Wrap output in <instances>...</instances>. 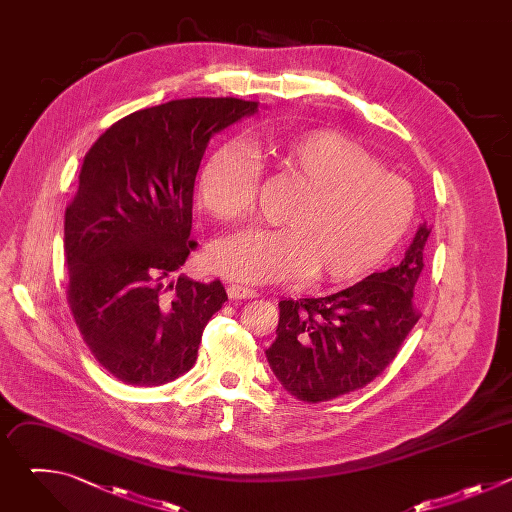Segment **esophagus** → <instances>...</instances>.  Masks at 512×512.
<instances>
[{"mask_svg":"<svg viewBox=\"0 0 512 512\" xmlns=\"http://www.w3.org/2000/svg\"><path fill=\"white\" fill-rule=\"evenodd\" d=\"M227 294H229L231 300H249V298H255V296H257V289H251V287L233 283V285L227 287Z\"/></svg>","mask_w":512,"mask_h":512,"instance_id":"1","label":"esophagus"}]
</instances>
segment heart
I'll return each instance as SVG.
<instances>
[{
	"instance_id": "obj_1",
	"label": "heart",
	"mask_w": 512,
	"mask_h": 512,
	"mask_svg": "<svg viewBox=\"0 0 512 512\" xmlns=\"http://www.w3.org/2000/svg\"><path fill=\"white\" fill-rule=\"evenodd\" d=\"M253 150L304 190L283 212L285 227L245 229L210 249V265L227 277L251 283L302 275L320 283L358 279L393 251L413 221L411 184L336 131L265 135ZM257 184L255 156L225 145L204 164L198 198L216 221L237 223L253 210Z\"/></svg>"
}]
</instances>
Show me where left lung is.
I'll use <instances>...</instances> for the list:
<instances>
[{"mask_svg":"<svg viewBox=\"0 0 512 512\" xmlns=\"http://www.w3.org/2000/svg\"><path fill=\"white\" fill-rule=\"evenodd\" d=\"M431 229L421 225L403 261L326 298L279 302L277 338L265 350L281 387L306 403L369 385L419 320L413 289Z\"/></svg>","mask_w":512,"mask_h":512,"instance_id":"obj_1","label":"left lung"}]
</instances>
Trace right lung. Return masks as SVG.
I'll return each instance as SVG.
<instances>
[{"instance_id":"add662e5","label":"right lung","mask_w":512,"mask_h":512,"mask_svg":"<svg viewBox=\"0 0 512 512\" xmlns=\"http://www.w3.org/2000/svg\"><path fill=\"white\" fill-rule=\"evenodd\" d=\"M255 111L235 97L168 101L119 119L85 156L64 212L66 300L95 360L125 385L188 373L229 300L221 279H166L196 249L192 196L210 137Z\"/></svg>"}]
</instances>
